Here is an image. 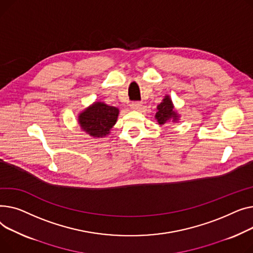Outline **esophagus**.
<instances>
[{
  "label": "esophagus",
  "mask_w": 253,
  "mask_h": 253,
  "mask_svg": "<svg viewBox=\"0 0 253 253\" xmlns=\"http://www.w3.org/2000/svg\"><path fill=\"white\" fill-rule=\"evenodd\" d=\"M142 106H143L142 103H141V102H138V101L130 103V108L133 109V110H141V109H142Z\"/></svg>",
  "instance_id": "obj_1"
}]
</instances>
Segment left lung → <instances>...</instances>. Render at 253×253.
<instances>
[{
	"label": "left lung",
	"instance_id": "left-lung-1",
	"mask_svg": "<svg viewBox=\"0 0 253 253\" xmlns=\"http://www.w3.org/2000/svg\"><path fill=\"white\" fill-rule=\"evenodd\" d=\"M157 113L155 115L156 120L159 125H165L166 123L169 122L170 120L176 121L177 115L173 110V106L171 100L169 96H166V98L162 100V102L157 106Z\"/></svg>",
	"mask_w": 253,
	"mask_h": 253
}]
</instances>
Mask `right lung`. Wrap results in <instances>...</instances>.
<instances>
[{
	"label": "right lung",
	"instance_id": "add662e5",
	"mask_svg": "<svg viewBox=\"0 0 253 253\" xmlns=\"http://www.w3.org/2000/svg\"><path fill=\"white\" fill-rule=\"evenodd\" d=\"M117 108L97 102L80 115L79 121L82 128L88 135L102 138L108 135L117 121Z\"/></svg>",
	"mask_w": 253,
	"mask_h": 253
}]
</instances>
